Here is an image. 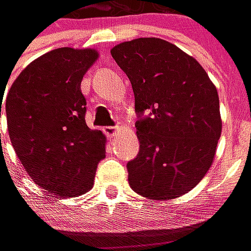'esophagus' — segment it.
I'll use <instances>...</instances> for the list:
<instances>
[{"mask_svg":"<svg viewBox=\"0 0 251 251\" xmlns=\"http://www.w3.org/2000/svg\"><path fill=\"white\" fill-rule=\"evenodd\" d=\"M120 130L121 126H107V127H105V133L109 137H117V135L120 134Z\"/></svg>","mask_w":251,"mask_h":251,"instance_id":"esophagus-1","label":"esophagus"}]
</instances>
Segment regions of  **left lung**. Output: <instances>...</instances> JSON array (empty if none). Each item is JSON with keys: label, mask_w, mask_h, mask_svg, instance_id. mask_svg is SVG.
<instances>
[{"label": "left lung", "mask_w": 251, "mask_h": 251, "mask_svg": "<svg viewBox=\"0 0 251 251\" xmlns=\"http://www.w3.org/2000/svg\"><path fill=\"white\" fill-rule=\"evenodd\" d=\"M110 53L130 79L140 117V153L127 162L129 185L149 200L186 194L215 157L222 131L217 88L196 58L161 38L121 42Z\"/></svg>", "instance_id": "left-lung-1"}]
</instances>
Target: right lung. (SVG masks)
Returning a JSON list of instances; mask_svg holds the SVG:
<instances>
[{
    "label": "right lung",
    "mask_w": 251,
    "mask_h": 251,
    "mask_svg": "<svg viewBox=\"0 0 251 251\" xmlns=\"http://www.w3.org/2000/svg\"><path fill=\"white\" fill-rule=\"evenodd\" d=\"M98 55L96 49L51 50L27 65L7 93V130L17 157L34 183L54 196L88 193L106 153L105 134L86 125L81 93Z\"/></svg>",
    "instance_id": "obj_1"
}]
</instances>
